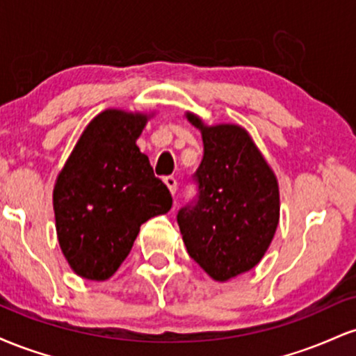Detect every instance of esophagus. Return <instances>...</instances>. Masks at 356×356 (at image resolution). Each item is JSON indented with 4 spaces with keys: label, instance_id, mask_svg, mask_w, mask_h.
<instances>
[{
    "label": "esophagus",
    "instance_id": "esophagus-1",
    "mask_svg": "<svg viewBox=\"0 0 356 356\" xmlns=\"http://www.w3.org/2000/svg\"><path fill=\"white\" fill-rule=\"evenodd\" d=\"M164 184L167 186V189L170 191V194H175V191H177V181H175L174 177H164Z\"/></svg>",
    "mask_w": 356,
    "mask_h": 356
}]
</instances>
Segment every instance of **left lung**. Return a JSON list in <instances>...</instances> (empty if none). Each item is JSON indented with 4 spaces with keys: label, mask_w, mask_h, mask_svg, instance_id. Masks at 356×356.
Listing matches in <instances>:
<instances>
[{
    "label": "left lung",
    "mask_w": 356,
    "mask_h": 356,
    "mask_svg": "<svg viewBox=\"0 0 356 356\" xmlns=\"http://www.w3.org/2000/svg\"><path fill=\"white\" fill-rule=\"evenodd\" d=\"M186 117L201 130L204 155L194 175L197 202L179 211V229L192 259L226 283L266 254L280 222V186L246 129Z\"/></svg>",
    "instance_id": "1"
}]
</instances>
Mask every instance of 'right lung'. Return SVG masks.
I'll list each match as a JSON object with an SVG mask.
<instances>
[{"label":"right lung","mask_w":356,"mask_h":356,"mask_svg":"<svg viewBox=\"0 0 356 356\" xmlns=\"http://www.w3.org/2000/svg\"><path fill=\"white\" fill-rule=\"evenodd\" d=\"M154 113L107 108L85 127L53 187L56 238L75 275L105 281L120 268L140 226L172 197L137 138Z\"/></svg>","instance_id":"obj_1"}]
</instances>
